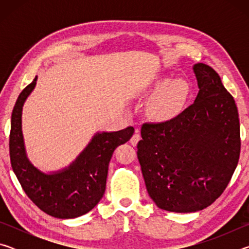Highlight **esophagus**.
Wrapping results in <instances>:
<instances>
[{
	"label": "esophagus",
	"instance_id": "1",
	"mask_svg": "<svg viewBox=\"0 0 249 249\" xmlns=\"http://www.w3.org/2000/svg\"><path fill=\"white\" fill-rule=\"evenodd\" d=\"M141 140V135L140 133H138V129L135 130V134L132 136V138H130V144H132L133 146H136L138 141Z\"/></svg>",
	"mask_w": 249,
	"mask_h": 249
}]
</instances>
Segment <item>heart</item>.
Here are the masks:
<instances>
[{
  "label": "heart",
  "mask_w": 249,
  "mask_h": 249,
  "mask_svg": "<svg viewBox=\"0 0 249 249\" xmlns=\"http://www.w3.org/2000/svg\"><path fill=\"white\" fill-rule=\"evenodd\" d=\"M189 84L183 79H172L160 84L149 100V111L155 119L175 116L187 100Z\"/></svg>",
  "instance_id": "1"
}]
</instances>
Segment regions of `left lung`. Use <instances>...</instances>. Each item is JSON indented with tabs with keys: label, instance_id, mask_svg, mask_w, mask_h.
<instances>
[{
	"label": "left lung",
	"instance_id": "obj_1",
	"mask_svg": "<svg viewBox=\"0 0 249 249\" xmlns=\"http://www.w3.org/2000/svg\"><path fill=\"white\" fill-rule=\"evenodd\" d=\"M195 103L169 121L145 123L137 157L149 196L159 209L190 213L220 196L241 153L235 101L210 66L196 64Z\"/></svg>",
	"mask_w": 249,
	"mask_h": 249
}]
</instances>
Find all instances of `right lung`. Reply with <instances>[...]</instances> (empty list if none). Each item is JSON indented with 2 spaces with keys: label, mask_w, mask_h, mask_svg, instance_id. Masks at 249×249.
I'll return each mask as SVG.
<instances>
[{
  "label": "right lung",
  "mask_w": 249,
  "mask_h": 249,
  "mask_svg": "<svg viewBox=\"0 0 249 249\" xmlns=\"http://www.w3.org/2000/svg\"><path fill=\"white\" fill-rule=\"evenodd\" d=\"M37 77L20 92L12 112L10 157L23 190L38 208L58 218H74L94 208L105 192L108 163L122 144L130 140L134 127L119 132L96 133L74 161L62 170L40 171L29 161L22 132L25 101L36 86Z\"/></svg>",
  "instance_id": "add662e5"
}]
</instances>
